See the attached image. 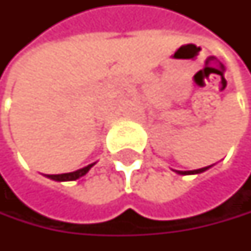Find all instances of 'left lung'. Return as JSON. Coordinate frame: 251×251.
Returning <instances> with one entry per match:
<instances>
[{
	"instance_id": "8db88e82",
	"label": "left lung",
	"mask_w": 251,
	"mask_h": 251,
	"mask_svg": "<svg viewBox=\"0 0 251 251\" xmlns=\"http://www.w3.org/2000/svg\"><path fill=\"white\" fill-rule=\"evenodd\" d=\"M208 168H211V166H207V168H202V169H197V170H190V172H178L180 175H196V173H202V172H205Z\"/></svg>"
}]
</instances>
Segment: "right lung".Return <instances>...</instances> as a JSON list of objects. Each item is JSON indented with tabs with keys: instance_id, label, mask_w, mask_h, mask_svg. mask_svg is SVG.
Here are the masks:
<instances>
[{
	"instance_id": "right-lung-1",
	"label": "right lung",
	"mask_w": 251,
	"mask_h": 251,
	"mask_svg": "<svg viewBox=\"0 0 251 251\" xmlns=\"http://www.w3.org/2000/svg\"><path fill=\"white\" fill-rule=\"evenodd\" d=\"M95 163L92 165H88L86 168L78 169L75 172H71V173H64V175H47L49 178H53V180H57V181H71V180H76V178L82 177L83 175H86L89 172V169L93 166Z\"/></svg>"
}]
</instances>
